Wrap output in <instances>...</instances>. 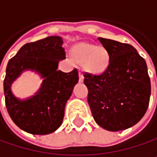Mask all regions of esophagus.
<instances>
[{"instance_id": "esophagus-1", "label": "esophagus", "mask_w": 157, "mask_h": 157, "mask_svg": "<svg viewBox=\"0 0 157 157\" xmlns=\"http://www.w3.org/2000/svg\"><path fill=\"white\" fill-rule=\"evenodd\" d=\"M78 78H79V82H82V81L84 80V77H83V74L81 73V71H79Z\"/></svg>"}]
</instances>
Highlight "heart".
<instances>
[{
	"label": "heart",
	"instance_id": "heart-1",
	"mask_svg": "<svg viewBox=\"0 0 157 157\" xmlns=\"http://www.w3.org/2000/svg\"><path fill=\"white\" fill-rule=\"evenodd\" d=\"M74 55L80 63H85V67L94 73L103 72L109 65V56L106 48L94 45L81 43L75 47Z\"/></svg>",
	"mask_w": 157,
	"mask_h": 157
}]
</instances>
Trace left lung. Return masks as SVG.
<instances>
[{"label":"left lung","instance_id":"1","mask_svg":"<svg viewBox=\"0 0 157 157\" xmlns=\"http://www.w3.org/2000/svg\"><path fill=\"white\" fill-rule=\"evenodd\" d=\"M109 63L101 75L84 74L88 103L94 121L109 131L127 129L144 116L150 101L151 81L145 60L129 44L98 37Z\"/></svg>","mask_w":157,"mask_h":157}]
</instances>
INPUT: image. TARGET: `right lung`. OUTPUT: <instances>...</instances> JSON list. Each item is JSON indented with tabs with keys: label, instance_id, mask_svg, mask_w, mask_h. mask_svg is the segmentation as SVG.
<instances>
[{
	"label": "right lung",
	"instance_id": "add662e5",
	"mask_svg": "<svg viewBox=\"0 0 157 157\" xmlns=\"http://www.w3.org/2000/svg\"><path fill=\"white\" fill-rule=\"evenodd\" d=\"M63 38L48 36L23 46L8 62L3 81L5 105L13 122L23 131L33 135H47L57 130L63 123L64 107L78 73L58 70L59 62L65 59ZM26 70L43 78L40 89L27 99L17 98L11 91L12 83Z\"/></svg>",
	"mask_w": 157,
	"mask_h": 157
}]
</instances>
